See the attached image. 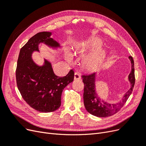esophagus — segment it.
I'll use <instances>...</instances> for the list:
<instances>
[{"label": "esophagus", "mask_w": 146, "mask_h": 146, "mask_svg": "<svg viewBox=\"0 0 146 146\" xmlns=\"http://www.w3.org/2000/svg\"><path fill=\"white\" fill-rule=\"evenodd\" d=\"M81 77L80 75H79L77 72H76L74 74V80H80Z\"/></svg>", "instance_id": "1"}]
</instances>
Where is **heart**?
<instances>
[{"mask_svg":"<svg viewBox=\"0 0 146 146\" xmlns=\"http://www.w3.org/2000/svg\"><path fill=\"white\" fill-rule=\"evenodd\" d=\"M102 46V41L100 38H92L85 42L77 44L74 47L72 54L75 55H82L99 48L98 50L96 49V50L86 55L82 60V64L83 68L87 70L93 71L100 67L107 56V51L104 48H99ZM64 56L65 59L68 62L71 63L73 61L71 53L68 49L65 50Z\"/></svg>","mask_w":146,"mask_h":146,"instance_id":"1","label":"heart"}]
</instances>
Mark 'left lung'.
<instances>
[{
	"instance_id": "obj_1",
	"label": "left lung",
	"mask_w": 146,
	"mask_h": 146,
	"mask_svg": "<svg viewBox=\"0 0 146 146\" xmlns=\"http://www.w3.org/2000/svg\"><path fill=\"white\" fill-rule=\"evenodd\" d=\"M129 58L131 63V71L128 76V80L130 83V88L123 94L122 99L118 103L111 104L100 98L96 91V85L98 73L95 72L82 76L84 83V105L88 113L99 117L111 116L120 110L125 104L133 91L135 81L134 61L131 56H129Z\"/></svg>"
}]
</instances>
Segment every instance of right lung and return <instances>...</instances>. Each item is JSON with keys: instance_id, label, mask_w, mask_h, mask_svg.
<instances>
[{"instance_id": "obj_1", "label": "right lung", "mask_w": 146, "mask_h": 146, "mask_svg": "<svg viewBox=\"0 0 146 146\" xmlns=\"http://www.w3.org/2000/svg\"><path fill=\"white\" fill-rule=\"evenodd\" d=\"M51 35L52 32H39L29 39L21 48L16 71L17 85L21 96L31 107L42 113L52 112L60 108L64 88L74 78L72 70L65 77H58L50 61L44 58L43 64L38 65L33 60L32 54L39 52L41 43L53 50L61 48Z\"/></svg>"}]
</instances>
